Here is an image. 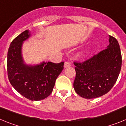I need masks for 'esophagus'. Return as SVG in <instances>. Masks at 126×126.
<instances>
[{
	"mask_svg": "<svg viewBox=\"0 0 126 126\" xmlns=\"http://www.w3.org/2000/svg\"><path fill=\"white\" fill-rule=\"evenodd\" d=\"M70 66H71V64L70 63H69V62H66L65 63H64V68H68V67H69Z\"/></svg>",
	"mask_w": 126,
	"mask_h": 126,
	"instance_id": "34e87169",
	"label": "esophagus"
}]
</instances>
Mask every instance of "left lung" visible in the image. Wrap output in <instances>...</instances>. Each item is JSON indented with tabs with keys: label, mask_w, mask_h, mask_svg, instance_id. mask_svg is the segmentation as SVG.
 Here are the masks:
<instances>
[{
	"label": "left lung",
	"mask_w": 126,
	"mask_h": 126,
	"mask_svg": "<svg viewBox=\"0 0 126 126\" xmlns=\"http://www.w3.org/2000/svg\"><path fill=\"white\" fill-rule=\"evenodd\" d=\"M74 89L84 98L91 99L107 94L116 82L121 69L122 57L118 41L109 36V45L103 50L82 62H74Z\"/></svg>",
	"instance_id": "8db88e82"
}]
</instances>
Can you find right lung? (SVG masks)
<instances>
[{
	"label": "right lung",
	"mask_w": 126,
	"mask_h": 126,
	"mask_svg": "<svg viewBox=\"0 0 126 126\" xmlns=\"http://www.w3.org/2000/svg\"><path fill=\"white\" fill-rule=\"evenodd\" d=\"M30 36L29 31L26 30L11 42L7 54V73L10 82L18 92L30 100L39 101L52 92L64 62L26 64L22 57V46Z\"/></svg>",
	"instance_id": "obj_1"
}]
</instances>
